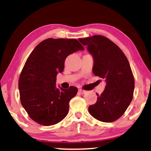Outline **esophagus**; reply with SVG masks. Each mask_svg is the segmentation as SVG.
<instances>
[{"label":"esophagus","mask_w":151,"mask_h":151,"mask_svg":"<svg viewBox=\"0 0 151 151\" xmlns=\"http://www.w3.org/2000/svg\"><path fill=\"white\" fill-rule=\"evenodd\" d=\"M78 91H79V93H80L81 94H84L87 92L86 91H84V90H82V89H79Z\"/></svg>","instance_id":"obj_1"}]
</instances>
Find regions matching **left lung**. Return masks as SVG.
I'll return each instance as SVG.
<instances>
[{"label": "left lung", "instance_id": "left-lung-1", "mask_svg": "<svg viewBox=\"0 0 151 151\" xmlns=\"http://www.w3.org/2000/svg\"><path fill=\"white\" fill-rule=\"evenodd\" d=\"M93 58V73L104 79L106 86L97 101L88 107L96 119L113 122L121 117L130 104L134 79L127 58L115 43L103 36L79 39Z\"/></svg>", "mask_w": 151, "mask_h": 151}]
</instances>
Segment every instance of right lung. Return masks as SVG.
<instances>
[{
    "label": "right lung",
    "mask_w": 151,
    "mask_h": 151,
    "mask_svg": "<svg viewBox=\"0 0 151 151\" xmlns=\"http://www.w3.org/2000/svg\"><path fill=\"white\" fill-rule=\"evenodd\" d=\"M84 48L73 39H47L30 53L19 79L21 104L35 122L52 126L64 119L69 101L77 93L70 86L56 85V76L63 72L67 56Z\"/></svg>",
    "instance_id": "add662e5"
}]
</instances>
